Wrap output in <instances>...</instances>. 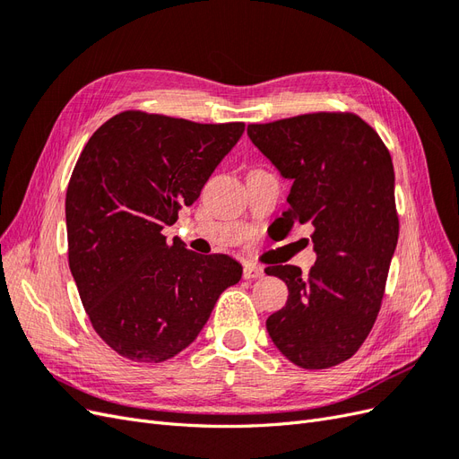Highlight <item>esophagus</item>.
Here are the masks:
<instances>
[{
  "mask_svg": "<svg viewBox=\"0 0 459 459\" xmlns=\"http://www.w3.org/2000/svg\"><path fill=\"white\" fill-rule=\"evenodd\" d=\"M243 277L245 280H260V277H264V268L256 266V264H247L243 268Z\"/></svg>",
  "mask_w": 459,
  "mask_h": 459,
  "instance_id": "obj_1",
  "label": "esophagus"
}]
</instances>
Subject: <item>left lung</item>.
<instances>
[{"mask_svg": "<svg viewBox=\"0 0 459 459\" xmlns=\"http://www.w3.org/2000/svg\"><path fill=\"white\" fill-rule=\"evenodd\" d=\"M251 142L293 179L281 224H312L317 255L307 275L266 268L287 283V304L266 319L280 352L302 369L352 358L381 310L398 241L394 169L386 145L354 113H310L248 124Z\"/></svg>", "mask_w": 459, "mask_h": 459, "instance_id": "left-lung-1", "label": "left lung"}]
</instances>
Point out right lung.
Returning a JSON list of instances; mask_svg holds the SVG:
<instances>
[{
	"label": "right lung",
	"mask_w": 459,
	"mask_h": 459,
	"mask_svg": "<svg viewBox=\"0 0 459 459\" xmlns=\"http://www.w3.org/2000/svg\"><path fill=\"white\" fill-rule=\"evenodd\" d=\"M243 122L199 124L124 110L90 137L66 189L68 266L90 322L132 362L159 364L197 339L239 262L166 243Z\"/></svg>",
	"instance_id": "obj_1"
}]
</instances>
